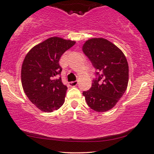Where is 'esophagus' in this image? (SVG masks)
<instances>
[{
  "label": "esophagus",
  "instance_id": "esophagus-1",
  "mask_svg": "<svg viewBox=\"0 0 154 154\" xmlns=\"http://www.w3.org/2000/svg\"><path fill=\"white\" fill-rule=\"evenodd\" d=\"M78 84V82L77 81H74V82H69V85L70 86H75Z\"/></svg>",
  "mask_w": 154,
  "mask_h": 154
}]
</instances>
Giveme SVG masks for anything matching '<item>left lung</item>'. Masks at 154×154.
<instances>
[{
	"mask_svg": "<svg viewBox=\"0 0 154 154\" xmlns=\"http://www.w3.org/2000/svg\"><path fill=\"white\" fill-rule=\"evenodd\" d=\"M82 51L96 70L91 88L82 94L91 109L107 112L115 106L127 88L128 64L126 58L116 45L104 38L87 40Z\"/></svg>",
	"mask_w": 154,
	"mask_h": 154,
	"instance_id": "left-lung-1",
	"label": "left lung"
}]
</instances>
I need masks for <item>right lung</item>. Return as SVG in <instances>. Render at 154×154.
<instances>
[{"label":"right lung","instance_id":"right-lung-1","mask_svg":"<svg viewBox=\"0 0 154 154\" xmlns=\"http://www.w3.org/2000/svg\"><path fill=\"white\" fill-rule=\"evenodd\" d=\"M75 41L52 37L33 47L23 60L21 84L26 95L39 109L51 112L64 103L68 87L58 77L62 71L59 62Z\"/></svg>","mask_w":154,"mask_h":154}]
</instances>
